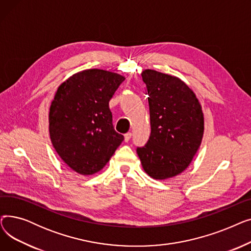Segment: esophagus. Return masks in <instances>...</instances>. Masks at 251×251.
<instances>
[{
    "label": "esophagus",
    "instance_id": "34e87169",
    "mask_svg": "<svg viewBox=\"0 0 251 251\" xmlns=\"http://www.w3.org/2000/svg\"><path fill=\"white\" fill-rule=\"evenodd\" d=\"M131 136H132V133H131V132H127V133L124 135V139H125V141H126V142H128V141L130 140Z\"/></svg>",
    "mask_w": 251,
    "mask_h": 251
}]
</instances>
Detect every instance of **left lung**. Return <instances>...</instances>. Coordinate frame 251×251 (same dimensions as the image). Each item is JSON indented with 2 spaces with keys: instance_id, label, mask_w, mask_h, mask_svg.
Here are the masks:
<instances>
[{
  "instance_id": "obj_1",
  "label": "left lung",
  "mask_w": 251,
  "mask_h": 251,
  "mask_svg": "<svg viewBox=\"0 0 251 251\" xmlns=\"http://www.w3.org/2000/svg\"><path fill=\"white\" fill-rule=\"evenodd\" d=\"M151 132L136 151L146 173L165 180L179 175L191 163L203 136L204 119L194 92L180 78L147 69Z\"/></svg>"
}]
</instances>
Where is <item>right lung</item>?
I'll return each instance as SVG.
<instances>
[{
	"instance_id": "1",
	"label": "right lung",
	"mask_w": 251,
	"mask_h": 251,
	"mask_svg": "<svg viewBox=\"0 0 251 251\" xmlns=\"http://www.w3.org/2000/svg\"><path fill=\"white\" fill-rule=\"evenodd\" d=\"M125 77L100 69L73 74L57 89L49 114L52 147L75 172L92 175L124 140L113 126L109 101Z\"/></svg>"
}]
</instances>
